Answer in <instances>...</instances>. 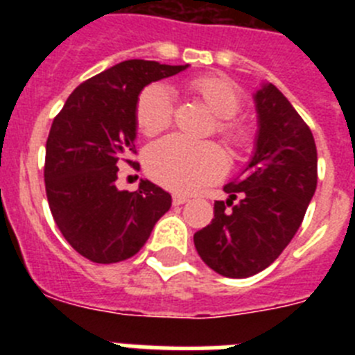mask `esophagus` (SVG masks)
<instances>
[{
    "instance_id": "obj_1",
    "label": "esophagus",
    "mask_w": 355,
    "mask_h": 355,
    "mask_svg": "<svg viewBox=\"0 0 355 355\" xmlns=\"http://www.w3.org/2000/svg\"><path fill=\"white\" fill-rule=\"evenodd\" d=\"M188 200H190V197H188V196H180V193L172 197V202H174V206H181V205H184V202H188Z\"/></svg>"
}]
</instances>
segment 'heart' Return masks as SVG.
<instances>
[{
    "label": "heart",
    "mask_w": 355,
    "mask_h": 355,
    "mask_svg": "<svg viewBox=\"0 0 355 355\" xmlns=\"http://www.w3.org/2000/svg\"><path fill=\"white\" fill-rule=\"evenodd\" d=\"M190 90L218 119L216 133L234 149L250 146L249 130L229 121L240 112L236 85L225 78L205 76L190 81ZM172 122V96L168 87L153 83L140 92L137 126L147 137L162 133ZM146 171L158 184L172 192L190 193L218 180L225 171V156L215 144H199L172 135L155 142L146 153Z\"/></svg>",
    "instance_id": "obj_1"
}]
</instances>
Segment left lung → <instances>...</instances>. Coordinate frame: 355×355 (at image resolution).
<instances>
[{"label":"left lung","instance_id":"obj_1","mask_svg":"<svg viewBox=\"0 0 355 355\" xmlns=\"http://www.w3.org/2000/svg\"><path fill=\"white\" fill-rule=\"evenodd\" d=\"M258 137L247 167L224 187L211 224L193 234L200 259L224 277L270 266L299 231L316 190L311 130L283 92L263 83L254 94Z\"/></svg>","mask_w":355,"mask_h":355}]
</instances>
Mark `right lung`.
Here are the masks:
<instances>
[{
    "instance_id": "obj_1",
    "label": "right lung",
    "mask_w": 355,
    "mask_h": 355,
    "mask_svg": "<svg viewBox=\"0 0 355 355\" xmlns=\"http://www.w3.org/2000/svg\"><path fill=\"white\" fill-rule=\"evenodd\" d=\"M187 65L126 60L83 81L55 117L46 142L44 181L49 209L65 240L94 263L139 252L171 209V193L142 180L137 192L115 187L119 167L133 163L137 103L153 81Z\"/></svg>"
}]
</instances>
